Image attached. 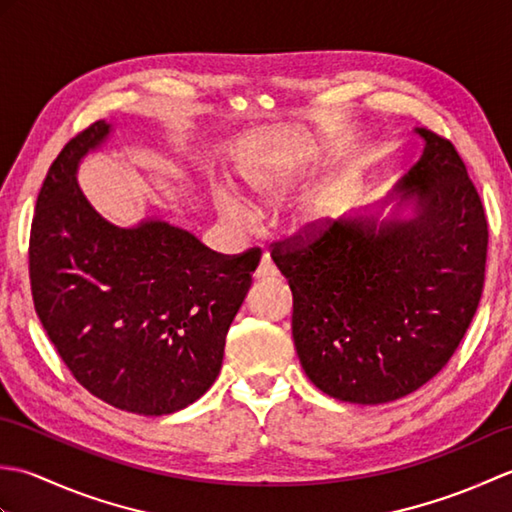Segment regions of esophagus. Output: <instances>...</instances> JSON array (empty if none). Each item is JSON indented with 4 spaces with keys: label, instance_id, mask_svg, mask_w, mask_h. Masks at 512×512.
<instances>
[{
    "label": "esophagus",
    "instance_id": "34e87169",
    "mask_svg": "<svg viewBox=\"0 0 512 512\" xmlns=\"http://www.w3.org/2000/svg\"><path fill=\"white\" fill-rule=\"evenodd\" d=\"M270 277H277V266L273 264L270 255L264 253L262 262H259V266H257V279H270Z\"/></svg>",
    "mask_w": 512,
    "mask_h": 512
}]
</instances>
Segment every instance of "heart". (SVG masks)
Returning a JSON list of instances; mask_svg holds the SVG:
<instances>
[{"label":"heart","instance_id":"1","mask_svg":"<svg viewBox=\"0 0 512 512\" xmlns=\"http://www.w3.org/2000/svg\"><path fill=\"white\" fill-rule=\"evenodd\" d=\"M301 173L303 165L297 158L266 156L253 162H246V165L239 169V184H242V189L255 204H273L297 187ZM215 204L217 211L231 222H246L248 217L253 215L250 206L239 198L237 193L226 187L215 189ZM328 215V195L314 193L308 200H303L299 204V209L295 211V224L301 228L319 226Z\"/></svg>","mask_w":512,"mask_h":512}]
</instances>
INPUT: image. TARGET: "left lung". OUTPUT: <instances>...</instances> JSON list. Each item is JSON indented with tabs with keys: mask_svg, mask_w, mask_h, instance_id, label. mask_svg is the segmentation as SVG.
<instances>
[{
	"mask_svg": "<svg viewBox=\"0 0 512 512\" xmlns=\"http://www.w3.org/2000/svg\"><path fill=\"white\" fill-rule=\"evenodd\" d=\"M420 160L378 211L358 209L275 246L292 290V339L323 394L383 405L449 363L484 288V206L447 138L413 129ZM395 209L383 221L389 202ZM405 208L411 216H402Z\"/></svg>",
	"mask_w": 512,
	"mask_h": 512,
	"instance_id": "8db88e82",
	"label": "left lung"
}]
</instances>
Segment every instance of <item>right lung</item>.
Instances as JSON below:
<instances>
[{"mask_svg":"<svg viewBox=\"0 0 512 512\" xmlns=\"http://www.w3.org/2000/svg\"><path fill=\"white\" fill-rule=\"evenodd\" d=\"M112 132V123L96 121L74 136L43 180L30 231L32 299L90 394L138 416H167L215 383L226 332L262 255H217L156 217L107 222L76 171Z\"/></svg>","mask_w":512,"mask_h":512,"instance_id":"add662e5","label":"right lung"}]
</instances>
